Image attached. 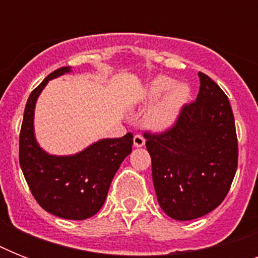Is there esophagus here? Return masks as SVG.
Returning <instances> with one entry per match:
<instances>
[{
	"mask_svg": "<svg viewBox=\"0 0 258 258\" xmlns=\"http://www.w3.org/2000/svg\"><path fill=\"white\" fill-rule=\"evenodd\" d=\"M145 143H146V139L142 137V135H135V137H134V146L138 147V149H139V147H143Z\"/></svg>",
	"mask_w": 258,
	"mask_h": 258,
	"instance_id": "1",
	"label": "esophagus"
}]
</instances>
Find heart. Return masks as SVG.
I'll return each instance as SVG.
<instances>
[{
  "label": "heart",
  "mask_w": 258,
  "mask_h": 258,
  "mask_svg": "<svg viewBox=\"0 0 258 258\" xmlns=\"http://www.w3.org/2000/svg\"><path fill=\"white\" fill-rule=\"evenodd\" d=\"M163 94L165 96H163ZM164 97L161 98L160 96ZM190 96V88L184 83H176L169 76H155L143 88L142 103L151 104L161 98L149 109L146 121L154 131H166L175 124L182 108Z\"/></svg>",
  "instance_id": "1"
}]
</instances>
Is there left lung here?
Instances as JSON below:
<instances>
[{
	"label": "left lung",
	"mask_w": 258,
	"mask_h": 258,
	"mask_svg": "<svg viewBox=\"0 0 258 258\" xmlns=\"http://www.w3.org/2000/svg\"><path fill=\"white\" fill-rule=\"evenodd\" d=\"M197 100L184 105L175 125L145 134L158 202L169 217L190 221L224 201L238 162L236 125L228 96L202 72Z\"/></svg>",
	"instance_id": "obj_1"
}]
</instances>
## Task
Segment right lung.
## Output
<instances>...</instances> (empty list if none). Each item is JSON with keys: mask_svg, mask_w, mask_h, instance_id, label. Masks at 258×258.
<instances>
[{"mask_svg": "<svg viewBox=\"0 0 258 258\" xmlns=\"http://www.w3.org/2000/svg\"><path fill=\"white\" fill-rule=\"evenodd\" d=\"M70 72L71 67L58 68L30 93L20 134V166L30 191L45 212L80 221L101 209L115 172L133 151V134L100 139L72 155H52L41 149L34 134L36 103L49 80Z\"/></svg>", "mask_w": 258, "mask_h": 258, "instance_id": "right-lung-1", "label": "right lung"}]
</instances>
